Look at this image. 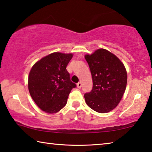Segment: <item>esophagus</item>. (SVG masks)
Returning <instances> with one entry per match:
<instances>
[{"instance_id":"esophagus-1","label":"esophagus","mask_w":152,"mask_h":152,"mask_svg":"<svg viewBox=\"0 0 152 152\" xmlns=\"http://www.w3.org/2000/svg\"><path fill=\"white\" fill-rule=\"evenodd\" d=\"M77 86L78 88H81V86H82V83L81 81H79V83H77Z\"/></svg>"}]
</instances>
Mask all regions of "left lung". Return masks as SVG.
Segmentation results:
<instances>
[{
    "instance_id": "left-lung-1",
    "label": "left lung",
    "mask_w": 152,
    "mask_h": 152,
    "mask_svg": "<svg viewBox=\"0 0 152 152\" xmlns=\"http://www.w3.org/2000/svg\"><path fill=\"white\" fill-rule=\"evenodd\" d=\"M93 81L90 92L84 95L89 108L99 113L113 110L125 93L127 74L123 63L117 56L101 48L85 56Z\"/></svg>"
}]
</instances>
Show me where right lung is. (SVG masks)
<instances>
[{
	"mask_svg": "<svg viewBox=\"0 0 152 152\" xmlns=\"http://www.w3.org/2000/svg\"><path fill=\"white\" fill-rule=\"evenodd\" d=\"M72 57L73 54H50L35 63L29 72V94L37 106L47 113L61 110L76 87L66 69Z\"/></svg>",
	"mask_w": 152,
	"mask_h": 152,
	"instance_id": "obj_1",
	"label": "right lung"
}]
</instances>
